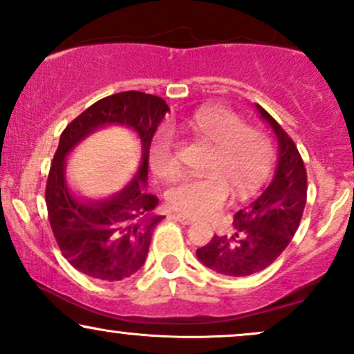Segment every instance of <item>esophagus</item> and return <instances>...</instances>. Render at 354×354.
<instances>
[{
  "instance_id": "obj_1",
  "label": "esophagus",
  "mask_w": 354,
  "mask_h": 354,
  "mask_svg": "<svg viewBox=\"0 0 354 354\" xmlns=\"http://www.w3.org/2000/svg\"><path fill=\"white\" fill-rule=\"evenodd\" d=\"M174 218H176L178 221L181 223V225H191V223L194 221L193 218H191V216H186V214H176V216H174Z\"/></svg>"
}]
</instances>
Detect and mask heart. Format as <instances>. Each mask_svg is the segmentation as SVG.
<instances>
[{"label": "heart", "instance_id": "heart-1", "mask_svg": "<svg viewBox=\"0 0 354 354\" xmlns=\"http://www.w3.org/2000/svg\"><path fill=\"white\" fill-rule=\"evenodd\" d=\"M181 128L211 146L203 176L176 181L166 193L173 209L189 216H206L225 205L230 191L234 200H246L270 176L274 161L273 141L265 131L246 126L243 118L223 106H203L183 121ZM149 165L160 178L178 174L171 136L160 131L149 148Z\"/></svg>", "mask_w": 354, "mask_h": 354}]
</instances>
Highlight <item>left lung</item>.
<instances>
[{"label": "left lung", "mask_w": 354, "mask_h": 354, "mask_svg": "<svg viewBox=\"0 0 354 354\" xmlns=\"http://www.w3.org/2000/svg\"><path fill=\"white\" fill-rule=\"evenodd\" d=\"M256 108L278 138V168L261 196L234 214L233 233L214 234L208 245L196 250L203 265L225 276H250L270 266L293 239L306 205L308 178L301 154L278 121L259 104Z\"/></svg>", "instance_id": "obj_1"}]
</instances>
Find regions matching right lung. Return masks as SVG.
I'll list each match as a JSON object with an SVG mask.
<instances>
[{
	"label": "right lung",
	"instance_id": "right-lung-1",
	"mask_svg": "<svg viewBox=\"0 0 354 354\" xmlns=\"http://www.w3.org/2000/svg\"><path fill=\"white\" fill-rule=\"evenodd\" d=\"M168 104L160 96L123 91L96 101L61 133L48 174V219L61 253L83 274L104 281H121L145 265L153 231L165 216L154 214L158 198L146 193L148 154L153 135ZM124 124L137 131L144 161L132 185L100 203H83L69 193L64 180L67 153L101 125Z\"/></svg>",
	"mask_w": 354,
	"mask_h": 354
}]
</instances>
